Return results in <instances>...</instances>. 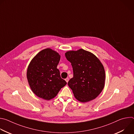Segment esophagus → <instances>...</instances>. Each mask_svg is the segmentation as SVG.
<instances>
[{
	"label": "esophagus",
	"mask_w": 134,
	"mask_h": 134,
	"mask_svg": "<svg viewBox=\"0 0 134 134\" xmlns=\"http://www.w3.org/2000/svg\"><path fill=\"white\" fill-rule=\"evenodd\" d=\"M65 81H66L67 83H68V82L69 81V79H68V78H66V79H65Z\"/></svg>",
	"instance_id": "esophagus-1"
}]
</instances>
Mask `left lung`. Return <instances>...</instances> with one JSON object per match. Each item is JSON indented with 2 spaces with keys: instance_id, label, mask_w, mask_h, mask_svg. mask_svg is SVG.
I'll return each instance as SVG.
<instances>
[{
  "instance_id": "8db88e82",
  "label": "left lung",
  "mask_w": 134,
  "mask_h": 134,
  "mask_svg": "<svg viewBox=\"0 0 134 134\" xmlns=\"http://www.w3.org/2000/svg\"><path fill=\"white\" fill-rule=\"evenodd\" d=\"M65 56L72 67L73 77L68 85L75 98L82 102L96 98L104 88L105 77L103 66L99 59L82 49L67 51Z\"/></svg>"
}]
</instances>
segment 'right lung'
<instances>
[{
	"label": "right lung",
	"mask_w": 134,
	"mask_h": 134,
	"mask_svg": "<svg viewBox=\"0 0 134 134\" xmlns=\"http://www.w3.org/2000/svg\"><path fill=\"white\" fill-rule=\"evenodd\" d=\"M60 59L58 53L47 48L38 53L30 62L27 79L32 91L38 97L52 99L66 85L57 68Z\"/></svg>",
	"instance_id": "obj_1"
}]
</instances>
